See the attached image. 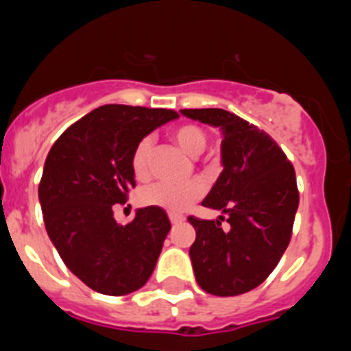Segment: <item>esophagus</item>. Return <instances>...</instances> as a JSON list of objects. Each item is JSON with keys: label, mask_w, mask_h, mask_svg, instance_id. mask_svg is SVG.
I'll return each mask as SVG.
<instances>
[{"label": "esophagus", "mask_w": 351, "mask_h": 351, "mask_svg": "<svg viewBox=\"0 0 351 351\" xmlns=\"http://www.w3.org/2000/svg\"><path fill=\"white\" fill-rule=\"evenodd\" d=\"M169 220H171L173 225H178L185 221V216L180 215V213H171V215H169Z\"/></svg>", "instance_id": "34e87169"}]
</instances>
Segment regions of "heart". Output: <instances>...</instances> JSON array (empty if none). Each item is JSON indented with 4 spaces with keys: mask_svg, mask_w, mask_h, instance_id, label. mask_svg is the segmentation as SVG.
Returning a JSON list of instances; mask_svg holds the SVG:
<instances>
[{
    "mask_svg": "<svg viewBox=\"0 0 351 351\" xmlns=\"http://www.w3.org/2000/svg\"><path fill=\"white\" fill-rule=\"evenodd\" d=\"M173 142L191 157H199L208 145V135L202 128L195 124H178L169 131ZM152 140L149 136L140 140L131 152V169L138 180H145L150 175L152 166ZM206 185L201 180H191V182H157L145 186L140 192V202L143 206L166 209V211L178 213L185 211L191 204L204 195Z\"/></svg>",
    "mask_w": 351,
    "mask_h": 351,
    "instance_id": "1",
    "label": "heart"
}]
</instances>
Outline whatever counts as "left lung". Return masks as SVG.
<instances>
[{
  "label": "left lung",
  "mask_w": 351,
  "mask_h": 351,
  "mask_svg": "<svg viewBox=\"0 0 351 351\" xmlns=\"http://www.w3.org/2000/svg\"><path fill=\"white\" fill-rule=\"evenodd\" d=\"M183 116L220 126L223 171L202 201L220 220L189 216L195 228L191 260L199 286L237 296L260 286L287 250L300 204L291 160L268 133L223 109H183ZM231 223L228 231L221 221Z\"/></svg>",
  "instance_id": "left-lung-1"
}]
</instances>
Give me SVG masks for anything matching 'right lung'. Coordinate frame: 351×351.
Listing matches in <instances>:
<instances>
[{"label": "right lung", "mask_w": 351, "mask_h": 351, "mask_svg": "<svg viewBox=\"0 0 351 351\" xmlns=\"http://www.w3.org/2000/svg\"><path fill=\"white\" fill-rule=\"evenodd\" d=\"M169 109L101 106L69 126L50 149L39 182L48 237L69 270L88 287L124 296L150 279L171 230L165 209L142 208L128 225L114 220L135 189L131 152Z\"/></svg>", "instance_id": "add662e5"}]
</instances>
